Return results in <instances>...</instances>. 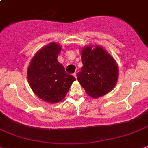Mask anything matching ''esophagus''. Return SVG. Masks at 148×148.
I'll use <instances>...</instances> for the list:
<instances>
[{
  "mask_svg": "<svg viewBox=\"0 0 148 148\" xmlns=\"http://www.w3.org/2000/svg\"><path fill=\"white\" fill-rule=\"evenodd\" d=\"M76 74H77L76 73H73V75H74V77H75V78H76Z\"/></svg>",
  "mask_w": 148,
  "mask_h": 148,
  "instance_id": "obj_1",
  "label": "esophagus"
}]
</instances>
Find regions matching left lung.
<instances>
[{"mask_svg": "<svg viewBox=\"0 0 148 148\" xmlns=\"http://www.w3.org/2000/svg\"><path fill=\"white\" fill-rule=\"evenodd\" d=\"M81 54L83 66L77 79L88 95L97 98L112 91L118 79V66L113 57L98 45L95 48L85 47Z\"/></svg>", "mask_w": 148, "mask_h": 148, "instance_id": "1", "label": "left lung"}]
</instances>
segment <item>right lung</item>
<instances>
[{"label":"right lung","instance_id":"1","mask_svg":"<svg viewBox=\"0 0 148 148\" xmlns=\"http://www.w3.org/2000/svg\"><path fill=\"white\" fill-rule=\"evenodd\" d=\"M60 51L57 43L48 44L35 53L27 70L28 81L33 92L48 103L62 101L75 80L57 60Z\"/></svg>","mask_w":148,"mask_h":148}]
</instances>
